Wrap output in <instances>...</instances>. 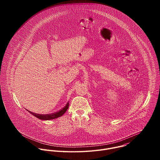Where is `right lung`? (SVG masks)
Masks as SVG:
<instances>
[{
	"label": "right lung",
	"mask_w": 160,
	"mask_h": 160,
	"mask_svg": "<svg viewBox=\"0 0 160 160\" xmlns=\"http://www.w3.org/2000/svg\"><path fill=\"white\" fill-rule=\"evenodd\" d=\"M68 107H69V102H68L66 104V105L62 109H61L60 111H59L58 112H56L52 113V114H49V115H39V114H36V113H34L30 111H28V112L30 113H31L32 115H33L34 117H37V118H38L40 120H51L59 118V117H61L62 115H63L66 112V111H67V109H68Z\"/></svg>",
	"instance_id": "1"
}]
</instances>
